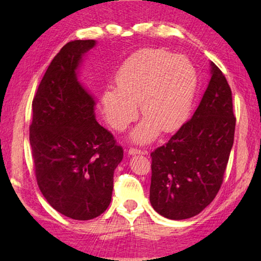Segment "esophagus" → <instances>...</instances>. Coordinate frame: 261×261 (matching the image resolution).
Segmentation results:
<instances>
[{"label": "esophagus", "mask_w": 261, "mask_h": 261, "mask_svg": "<svg viewBox=\"0 0 261 261\" xmlns=\"http://www.w3.org/2000/svg\"><path fill=\"white\" fill-rule=\"evenodd\" d=\"M147 150H141V149L137 148H130L129 149V154H146Z\"/></svg>", "instance_id": "obj_1"}]
</instances>
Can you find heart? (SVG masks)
I'll list each match as a JSON object with an SVG mask.
<instances>
[{"mask_svg": "<svg viewBox=\"0 0 261 261\" xmlns=\"http://www.w3.org/2000/svg\"><path fill=\"white\" fill-rule=\"evenodd\" d=\"M116 87L102 95L103 113L109 123L123 130L134 120L140 103L146 118L132 132L139 143L151 141L163 132L175 130L190 113L197 90V71L185 57L147 49L135 54L116 74Z\"/></svg>", "mask_w": 261, "mask_h": 261, "instance_id": "obj_1", "label": "heart"}]
</instances>
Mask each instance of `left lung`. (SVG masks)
Masks as SVG:
<instances>
[{"label": "left lung", "instance_id": "8db88e82", "mask_svg": "<svg viewBox=\"0 0 261 261\" xmlns=\"http://www.w3.org/2000/svg\"><path fill=\"white\" fill-rule=\"evenodd\" d=\"M211 81L192 119L151 156L150 203L170 220L193 218L218 194L234 140L236 116L225 76L211 63Z\"/></svg>", "mask_w": 261, "mask_h": 261}]
</instances>
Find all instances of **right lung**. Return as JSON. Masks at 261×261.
I'll return each instance as SVG.
<instances>
[{
	"label": "right lung",
	"instance_id": "add662e5",
	"mask_svg": "<svg viewBox=\"0 0 261 261\" xmlns=\"http://www.w3.org/2000/svg\"><path fill=\"white\" fill-rule=\"evenodd\" d=\"M94 46V40H74L60 49L33 97L29 127L39 190L57 212L81 221L109 207L114 169L123 158L76 77L82 56Z\"/></svg>",
	"mask_w": 261,
	"mask_h": 261
}]
</instances>
